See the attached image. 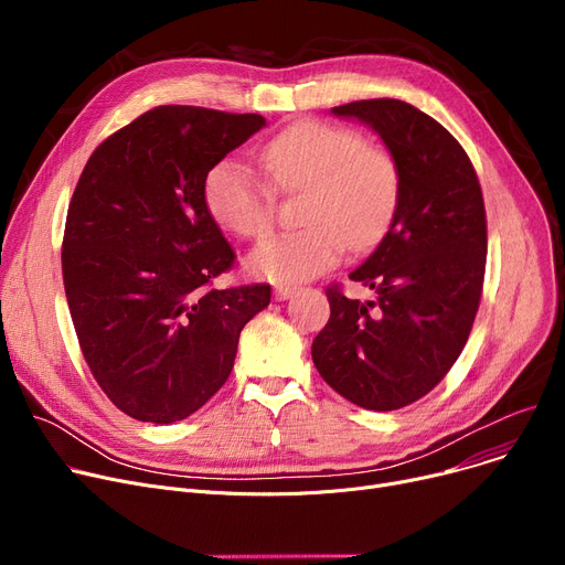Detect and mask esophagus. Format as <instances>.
Segmentation results:
<instances>
[{
    "instance_id": "1",
    "label": "esophagus",
    "mask_w": 565,
    "mask_h": 565,
    "mask_svg": "<svg viewBox=\"0 0 565 565\" xmlns=\"http://www.w3.org/2000/svg\"><path fill=\"white\" fill-rule=\"evenodd\" d=\"M274 294H276L278 301H285V298H291V296L296 294V287H294V285H285V282H280V285H276V287H274Z\"/></svg>"
}]
</instances>
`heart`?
Listing matches in <instances>:
<instances>
[{
    "instance_id": "b5f03b06",
    "label": "heart",
    "mask_w": 565,
    "mask_h": 565,
    "mask_svg": "<svg viewBox=\"0 0 565 565\" xmlns=\"http://www.w3.org/2000/svg\"><path fill=\"white\" fill-rule=\"evenodd\" d=\"M259 163L274 191H303L296 212L303 227L264 242L248 257L250 271L276 282L319 276L347 246H374L399 207V161L342 125L296 122L259 148ZM203 203L212 221L235 237L262 239L274 227V193L237 159H221L205 173Z\"/></svg>"
}]
</instances>
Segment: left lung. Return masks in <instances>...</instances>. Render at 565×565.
<instances>
[{
	"label": "left lung",
	"mask_w": 565,
	"mask_h": 565,
	"mask_svg": "<svg viewBox=\"0 0 565 565\" xmlns=\"http://www.w3.org/2000/svg\"><path fill=\"white\" fill-rule=\"evenodd\" d=\"M372 125L399 161V207L351 280L355 301L328 285L330 319L312 342L321 379L367 411H399L434 390L466 347L479 310L488 227L475 166L449 131L392 97L333 107Z\"/></svg>",
	"instance_id": "8db88e82"
}]
</instances>
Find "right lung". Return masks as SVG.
Listing matches in <instances>:
<instances>
[{
  "mask_svg": "<svg viewBox=\"0 0 565 565\" xmlns=\"http://www.w3.org/2000/svg\"><path fill=\"white\" fill-rule=\"evenodd\" d=\"M264 122L154 107L99 143L79 175L61 246L65 298L93 379L139 422L205 406L242 328L271 301L267 282L214 287L237 255L203 203L205 173Z\"/></svg>",
  "mask_w": 565,
  "mask_h": 565,
  "instance_id": "1",
  "label": "right lung"
}]
</instances>
